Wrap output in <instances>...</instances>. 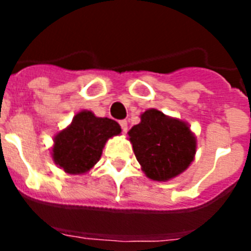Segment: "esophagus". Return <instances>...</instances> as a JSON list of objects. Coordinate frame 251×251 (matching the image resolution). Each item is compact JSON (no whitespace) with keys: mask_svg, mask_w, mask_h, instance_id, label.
<instances>
[{"mask_svg":"<svg viewBox=\"0 0 251 251\" xmlns=\"http://www.w3.org/2000/svg\"><path fill=\"white\" fill-rule=\"evenodd\" d=\"M120 125H121L122 131L126 133V131H127V121H126V120H122V121H120Z\"/></svg>","mask_w":251,"mask_h":251,"instance_id":"34e87169","label":"esophagus"}]
</instances>
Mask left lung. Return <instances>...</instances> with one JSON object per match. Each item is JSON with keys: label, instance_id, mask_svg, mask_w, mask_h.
Returning a JSON list of instances; mask_svg holds the SVG:
<instances>
[{"label": "left lung", "instance_id": "obj_1", "mask_svg": "<svg viewBox=\"0 0 251 251\" xmlns=\"http://www.w3.org/2000/svg\"><path fill=\"white\" fill-rule=\"evenodd\" d=\"M127 134L142 171L153 181L175 178L194 160L197 138L190 126L155 108L143 112Z\"/></svg>", "mask_w": 251, "mask_h": 251}]
</instances>
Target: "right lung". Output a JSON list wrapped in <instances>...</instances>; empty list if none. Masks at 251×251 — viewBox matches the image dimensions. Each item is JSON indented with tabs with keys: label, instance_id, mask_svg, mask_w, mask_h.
Listing matches in <instances>:
<instances>
[{
	"label": "right lung",
	"instance_id": "add662e5",
	"mask_svg": "<svg viewBox=\"0 0 251 251\" xmlns=\"http://www.w3.org/2000/svg\"><path fill=\"white\" fill-rule=\"evenodd\" d=\"M120 134L121 126L114 120L80 110L68 127L54 135L50 155L69 175H84L100 160L106 141Z\"/></svg>",
	"mask_w": 251,
	"mask_h": 251
}]
</instances>
